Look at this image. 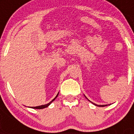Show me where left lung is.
<instances>
[{
	"instance_id": "1",
	"label": "left lung",
	"mask_w": 134,
	"mask_h": 134,
	"mask_svg": "<svg viewBox=\"0 0 134 134\" xmlns=\"http://www.w3.org/2000/svg\"><path fill=\"white\" fill-rule=\"evenodd\" d=\"M93 104L94 105H96V106H107V105H97V104Z\"/></svg>"
}]
</instances>
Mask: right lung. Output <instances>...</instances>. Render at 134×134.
Here are the masks:
<instances>
[{
  "mask_svg": "<svg viewBox=\"0 0 134 134\" xmlns=\"http://www.w3.org/2000/svg\"><path fill=\"white\" fill-rule=\"evenodd\" d=\"M58 95H57V96H55V98L54 99H53V100H52V101H51L49 103H48V104H47L41 105V106H35V107H31V108H36V109H43V108H46V107H47V106H49V105L51 102H52L54 101V100H55V98H57V97H58Z\"/></svg>",
  "mask_w": 134,
  "mask_h": 134,
  "instance_id": "right-lung-1",
  "label": "right lung"
}]
</instances>
